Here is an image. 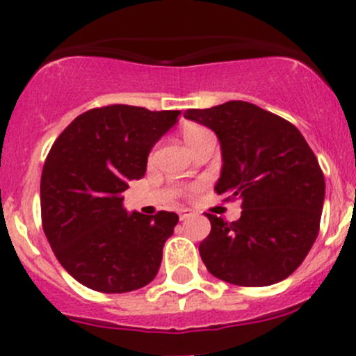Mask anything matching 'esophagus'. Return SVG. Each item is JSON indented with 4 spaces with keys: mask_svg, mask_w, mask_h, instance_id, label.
I'll return each mask as SVG.
<instances>
[{
    "mask_svg": "<svg viewBox=\"0 0 356 356\" xmlns=\"http://www.w3.org/2000/svg\"><path fill=\"white\" fill-rule=\"evenodd\" d=\"M191 217H193V213L188 210H182L181 213H179V218H181V220H188V218H191Z\"/></svg>",
    "mask_w": 356,
    "mask_h": 356,
    "instance_id": "1",
    "label": "esophagus"
}]
</instances>
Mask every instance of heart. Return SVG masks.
Wrapping results in <instances>:
<instances>
[{"instance_id": "1", "label": "heart", "mask_w": 356, "mask_h": 356, "mask_svg": "<svg viewBox=\"0 0 356 356\" xmlns=\"http://www.w3.org/2000/svg\"><path fill=\"white\" fill-rule=\"evenodd\" d=\"M182 134H184V141L188 143V145H191L193 141H196L201 136L208 134V131L204 127H200V125H186Z\"/></svg>"}]
</instances>
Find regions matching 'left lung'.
Returning a JSON list of instances; mask_svg holds the SVG:
<instances>
[{"instance_id": "obj_1", "label": "left lung", "mask_w": 356, "mask_h": 356, "mask_svg": "<svg viewBox=\"0 0 356 356\" xmlns=\"http://www.w3.org/2000/svg\"><path fill=\"white\" fill-rule=\"evenodd\" d=\"M186 118L207 125L222 148L215 191L241 201V217L211 224L200 254L208 272L236 286L284 281L317 239L325 181L301 132L279 115L248 102L193 108Z\"/></svg>"}]
</instances>
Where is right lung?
I'll return each mask as SVG.
<instances>
[{
    "label": "right lung",
    "instance_id": "1",
    "mask_svg": "<svg viewBox=\"0 0 356 356\" xmlns=\"http://www.w3.org/2000/svg\"><path fill=\"white\" fill-rule=\"evenodd\" d=\"M179 115L102 106L74 118L53 143L41 175L42 229L62 267L86 288L129 293L155 279L179 217L127 213L122 193L145 175L149 152Z\"/></svg>",
    "mask_w": 356,
    "mask_h": 356
}]
</instances>
